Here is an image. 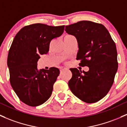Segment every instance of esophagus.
Listing matches in <instances>:
<instances>
[{"instance_id":"obj_1","label":"esophagus","mask_w":127,"mask_h":127,"mask_svg":"<svg viewBox=\"0 0 127 127\" xmlns=\"http://www.w3.org/2000/svg\"><path fill=\"white\" fill-rule=\"evenodd\" d=\"M68 69V68H66V67H61L60 69H61V71H62L64 70V69Z\"/></svg>"}]
</instances>
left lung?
<instances>
[{
  "instance_id": "1",
  "label": "left lung",
  "mask_w": 127,
  "mask_h": 127,
  "mask_svg": "<svg viewBox=\"0 0 127 127\" xmlns=\"http://www.w3.org/2000/svg\"><path fill=\"white\" fill-rule=\"evenodd\" d=\"M65 31L76 37L79 50L76 59L87 72L70 68L68 82L71 92L82 101L95 103L110 91L118 68L116 47L107 28L102 24L82 20L65 26Z\"/></svg>"
}]
</instances>
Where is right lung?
Returning a JSON list of instances; mask_svg holds the SVG:
<instances>
[{
	"label": "right lung",
	"mask_w": 127,
	"mask_h": 127,
	"mask_svg": "<svg viewBox=\"0 0 127 127\" xmlns=\"http://www.w3.org/2000/svg\"><path fill=\"white\" fill-rule=\"evenodd\" d=\"M64 27L31 24L23 27L13 39L7 60L9 82L20 100L28 105H40L52 94L59 69H38L37 61L48 53L50 42L62 34Z\"/></svg>",
	"instance_id": "1"
}]
</instances>
